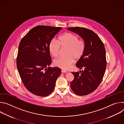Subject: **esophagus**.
<instances>
[{
  "label": "esophagus",
  "instance_id": "obj_1",
  "mask_svg": "<svg viewBox=\"0 0 124 124\" xmlns=\"http://www.w3.org/2000/svg\"><path fill=\"white\" fill-rule=\"evenodd\" d=\"M61 72L62 73H67V70H61Z\"/></svg>",
  "mask_w": 124,
  "mask_h": 124
}]
</instances>
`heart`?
<instances>
[{
    "label": "heart",
    "instance_id": "b5f03b06",
    "mask_svg": "<svg viewBox=\"0 0 124 124\" xmlns=\"http://www.w3.org/2000/svg\"><path fill=\"white\" fill-rule=\"evenodd\" d=\"M61 48H67V56L55 60L54 64L57 67L67 70L74 63L75 59H78L82 56L85 44L83 40H78L77 35L65 33L59 38L58 41L53 39L49 44V52L54 57L59 55Z\"/></svg>",
    "mask_w": 124,
    "mask_h": 124
}]
</instances>
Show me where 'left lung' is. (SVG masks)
Wrapping results in <instances>:
<instances>
[{"label":"left lung","instance_id":"8db88e82","mask_svg":"<svg viewBox=\"0 0 124 124\" xmlns=\"http://www.w3.org/2000/svg\"><path fill=\"white\" fill-rule=\"evenodd\" d=\"M68 30L78 34L85 44V51L76 66L83 70L72 72L74 79L70 87L76 94L84 96L94 91L104 75L107 61L104 45L93 31L83 27H69Z\"/></svg>","mask_w":124,"mask_h":124}]
</instances>
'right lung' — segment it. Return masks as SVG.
Returning a JSON list of instances; mask_svg holds the SVG:
<instances>
[{
	"label": "right lung",
	"instance_id": "add662e5",
	"mask_svg": "<svg viewBox=\"0 0 124 124\" xmlns=\"http://www.w3.org/2000/svg\"><path fill=\"white\" fill-rule=\"evenodd\" d=\"M62 28L37 26L26 34L19 44L17 70L26 89L35 95H49L61 74L60 68L49 67L51 64L49 44Z\"/></svg>",
	"mask_w": 124,
	"mask_h": 124
}]
</instances>
